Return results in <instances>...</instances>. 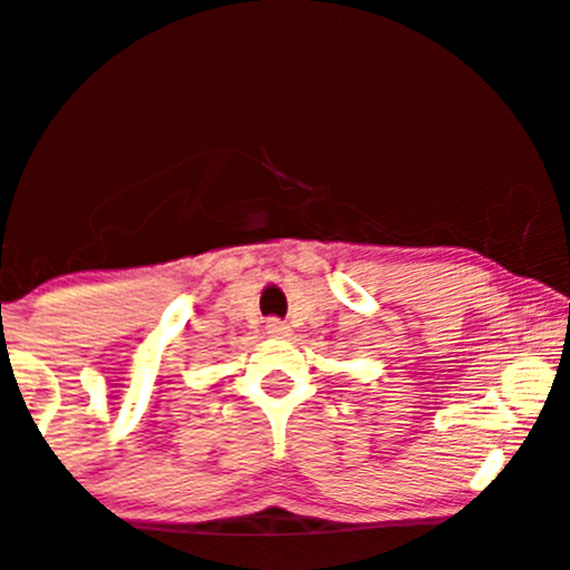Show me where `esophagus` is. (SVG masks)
<instances>
[{
	"label": "esophagus",
	"instance_id": "1",
	"mask_svg": "<svg viewBox=\"0 0 570 570\" xmlns=\"http://www.w3.org/2000/svg\"><path fill=\"white\" fill-rule=\"evenodd\" d=\"M265 332L271 337H289V324L286 322H281V318H267L265 322Z\"/></svg>",
	"mask_w": 570,
	"mask_h": 570
}]
</instances>
